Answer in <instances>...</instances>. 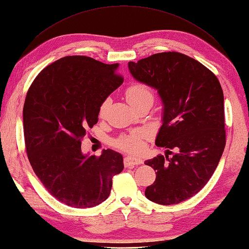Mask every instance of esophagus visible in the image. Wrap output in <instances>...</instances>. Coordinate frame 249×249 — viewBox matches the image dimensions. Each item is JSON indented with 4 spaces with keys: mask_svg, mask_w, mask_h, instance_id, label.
<instances>
[{
    "mask_svg": "<svg viewBox=\"0 0 249 249\" xmlns=\"http://www.w3.org/2000/svg\"><path fill=\"white\" fill-rule=\"evenodd\" d=\"M143 161L140 158H133V157H125L124 159V164L125 167H132L135 166V165L142 164Z\"/></svg>",
    "mask_w": 249,
    "mask_h": 249,
    "instance_id": "obj_1",
    "label": "esophagus"
}]
</instances>
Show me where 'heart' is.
Listing matches in <instances>:
<instances>
[{"instance_id":"heart-1","label":"heart","mask_w":249,"mask_h":249,"mask_svg":"<svg viewBox=\"0 0 249 249\" xmlns=\"http://www.w3.org/2000/svg\"><path fill=\"white\" fill-rule=\"evenodd\" d=\"M126 100L129 101L132 107L136 106L137 103H141L142 101L149 100L153 102L154 95L150 87H149L145 83L137 82L134 84L130 85L125 90ZM107 108V102L102 103L100 107L99 114L100 116L104 115ZM143 137L145 134L142 131H134L130 134L120 136L119 139L115 142V146L118 149L129 153H140L143 149Z\"/></svg>"}]
</instances>
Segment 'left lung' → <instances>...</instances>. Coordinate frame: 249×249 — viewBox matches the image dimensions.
Instances as JSON below:
<instances>
[{"label": "left lung", "instance_id": "8db88e82", "mask_svg": "<svg viewBox=\"0 0 249 249\" xmlns=\"http://www.w3.org/2000/svg\"><path fill=\"white\" fill-rule=\"evenodd\" d=\"M129 69L135 80L158 89L164 115L156 145L173 156L145 162L157 171L156 181L147 186L145 195L163 206L180 203L208 183L224 152L222 86L206 66L179 52L130 62Z\"/></svg>", "mask_w": 249, "mask_h": 249}]
</instances>
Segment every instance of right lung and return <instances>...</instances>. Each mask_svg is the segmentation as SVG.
<instances>
[{
	"mask_svg": "<svg viewBox=\"0 0 249 249\" xmlns=\"http://www.w3.org/2000/svg\"><path fill=\"white\" fill-rule=\"evenodd\" d=\"M118 64L83 55L60 58L41 70L23 107L31 166L53 197L73 208H92L108 197L113 177L124 169L120 153L107 149L86 157L81 143L98 123L104 100L124 82Z\"/></svg>",
	"mask_w": 249,
	"mask_h": 249,
	"instance_id": "1",
	"label": "right lung"
}]
</instances>
